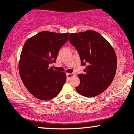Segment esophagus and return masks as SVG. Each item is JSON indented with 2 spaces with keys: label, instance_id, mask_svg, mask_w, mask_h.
Listing matches in <instances>:
<instances>
[{
  "label": "esophagus",
  "instance_id": "esophagus-1",
  "mask_svg": "<svg viewBox=\"0 0 134 134\" xmlns=\"http://www.w3.org/2000/svg\"><path fill=\"white\" fill-rule=\"evenodd\" d=\"M73 76H74V74H67V77L69 79H70Z\"/></svg>",
  "mask_w": 134,
  "mask_h": 134
}]
</instances>
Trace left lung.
Segmentation results:
<instances>
[{
	"label": "left lung",
	"instance_id": "left-lung-1",
	"mask_svg": "<svg viewBox=\"0 0 134 134\" xmlns=\"http://www.w3.org/2000/svg\"><path fill=\"white\" fill-rule=\"evenodd\" d=\"M69 40L78 52L81 65H87L84 73L78 75L80 83L75 87L77 92L87 97L100 94L115 75L117 57L113 48L104 37L93 30L70 34Z\"/></svg>",
	"mask_w": 134,
	"mask_h": 134
}]
</instances>
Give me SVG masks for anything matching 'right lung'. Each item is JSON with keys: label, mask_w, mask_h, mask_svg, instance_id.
Segmentation results:
<instances>
[{"label": "right lung", "mask_w": 134, "mask_h": 134, "mask_svg": "<svg viewBox=\"0 0 134 134\" xmlns=\"http://www.w3.org/2000/svg\"><path fill=\"white\" fill-rule=\"evenodd\" d=\"M69 33L42 31L24 43L19 64L25 87L35 97L47 100L59 94L65 83V72L49 65L55 62L59 50L68 40Z\"/></svg>", "instance_id": "1"}]
</instances>
